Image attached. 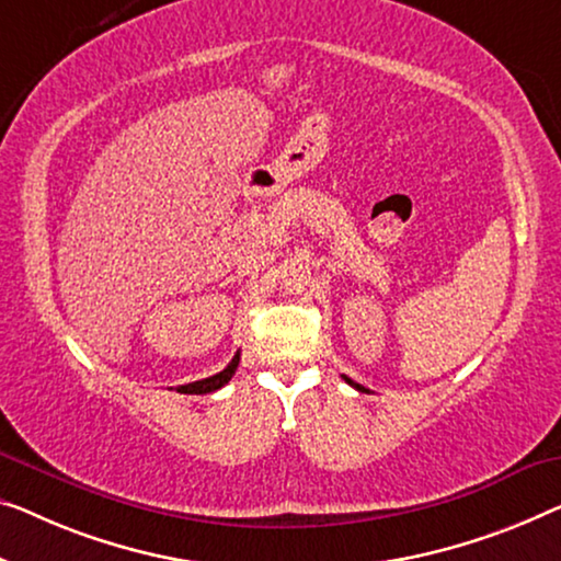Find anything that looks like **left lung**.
<instances>
[{
	"instance_id": "left-lung-1",
	"label": "left lung",
	"mask_w": 561,
	"mask_h": 561,
	"mask_svg": "<svg viewBox=\"0 0 561 561\" xmlns=\"http://www.w3.org/2000/svg\"><path fill=\"white\" fill-rule=\"evenodd\" d=\"M342 378H345V382H350V386H353L355 390H360V392H370V390H365L363 386H357V382H355V380H350V378H347V375H342Z\"/></svg>"
}]
</instances>
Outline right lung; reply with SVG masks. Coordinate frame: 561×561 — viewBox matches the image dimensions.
Masks as SVG:
<instances>
[{"mask_svg":"<svg viewBox=\"0 0 561 561\" xmlns=\"http://www.w3.org/2000/svg\"><path fill=\"white\" fill-rule=\"evenodd\" d=\"M239 367V353L231 357V363L224 367L221 373L211 375V378H204V380H196V382H188V386H179L175 388V392H188V396H204V392H214L227 386V382L231 380V375L237 373Z\"/></svg>","mask_w":561,"mask_h":561,"instance_id":"1","label":"right lung"}]
</instances>
